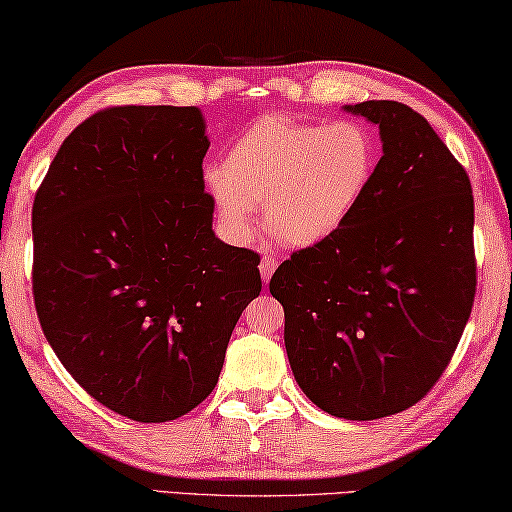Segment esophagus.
Wrapping results in <instances>:
<instances>
[{
	"instance_id": "1",
	"label": "esophagus",
	"mask_w": 512,
	"mask_h": 512,
	"mask_svg": "<svg viewBox=\"0 0 512 512\" xmlns=\"http://www.w3.org/2000/svg\"><path fill=\"white\" fill-rule=\"evenodd\" d=\"M261 279H263V283H267L272 279V274H274V270H277V258H272V256H263L261 258Z\"/></svg>"
}]
</instances>
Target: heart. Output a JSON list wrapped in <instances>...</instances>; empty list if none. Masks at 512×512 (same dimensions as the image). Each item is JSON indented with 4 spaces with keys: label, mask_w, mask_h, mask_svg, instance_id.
I'll use <instances>...</instances> for the list:
<instances>
[{
    "label": "heart",
    "mask_w": 512,
    "mask_h": 512,
    "mask_svg": "<svg viewBox=\"0 0 512 512\" xmlns=\"http://www.w3.org/2000/svg\"><path fill=\"white\" fill-rule=\"evenodd\" d=\"M380 144L364 123H316L263 116L242 130L226 151L224 167L203 180L219 222L245 240L263 207L272 238L288 247H316L355 217L371 192Z\"/></svg>",
    "instance_id": "obj_1"
}]
</instances>
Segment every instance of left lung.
I'll return each mask as SVG.
<instances>
[{
    "instance_id": "left-lung-1",
    "label": "left lung",
    "mask_w": 512,
    "mask_h": 512,
    "mask_svg": "<svg viewBox=\"0 0 512 512\" xmlns=\"http://www.w3.org/2000/svg\"><path fill=\"white\" fill-rule=\"evenodd\" d=\"M343 112L380 130L371 192L334 238L283 261L270 293L306 398L373 421L419 403L458 348L476 293L474 196L412 107L366 100Z\"/></svg>"
}]
</instances>
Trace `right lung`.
I'll list each match as a JSON object with an SVG mask.
<instances>
[{
	"label": "right lung",
	"instance_id": "1",
	"mask_svg": "<svg viewBox=\"0 0 512 512\" xmlns=\"http://www.w3.org/2000/svg\"><path fill=\"white\" fill-rule=\"evenodd\" d=\"M199 107H112L70 132L38 187L34 302L86 393L162 423L215 389L261 258L212 231Z\"/></svg>",
	"mask_w": 512,
	"mask_h": 512
}]
</instances>
